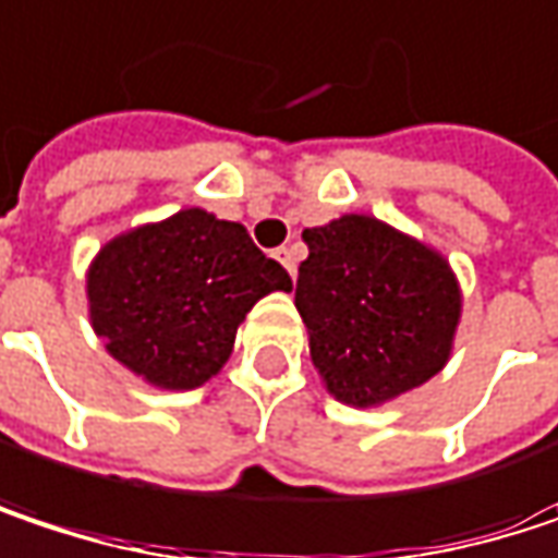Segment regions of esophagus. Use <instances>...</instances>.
Returning <instances> with one entry per match:
<instances>
[{
	"mask_svg": "<svg viewBox=\"0 0 558 558\" xmlns=\"http://www.w3.org/2000/svg\"><path fill=\"white\" fill-rule=\"evenodd\" d=\"M275 258H278L280 265L287 268V275H290V278L296 275V255H293V248H287V245H283V248L275 252Z\"/></svg>",
	"mask_w": 558,
	"mask_h": 558,
	"instance_id": "1",
	"label": "esophagus"
}]
</instances>
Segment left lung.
<instances>
[{"instance_id": "1", "label": "left lung", "mask_w": 558, "mask_h": 558, "mask_svg": "<svg viewBox=\"0 0 558 558\" xmlns=\"http://www.w3.org/2000/svg\"><path fill=\"white\" fill-rule=\"evenodd\" d=\"M303 242L293 303L336 400L378 407L442 372L462 293L439 252L359 213L303 229Z\"/></svg>"}]
</instances>
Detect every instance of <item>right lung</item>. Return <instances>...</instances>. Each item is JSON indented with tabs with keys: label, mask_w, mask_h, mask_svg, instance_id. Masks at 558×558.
Instances as JSON below:
<instances>
[{
	"label": "right lung",
	"mask_w": 558,
	"mask_h": 558,
	"mask_svg": "<svg viewBox=\"0 0 558 558\" xmlns=\"http://www.w3.org/2000/svg\"><path fill=\"white\" fill-rule=\"evenodd\" d=\"M290 287L245 226L193 206L106 242L86 300L116 362L155 388L193 390L229 362L245 313Z\"/></svg>",
	"instance_id": "1"
}]
</instances>
